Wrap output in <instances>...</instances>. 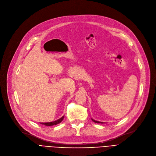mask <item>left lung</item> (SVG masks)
Segmentation results:
<instances>
[{
  "mask_svg": "<svg viewBox=\"0 0 156 156\" xmlns=\"http://www.w3.org/2000/svg\"><path fill=\"white\" fill-rule=\"evenodd\" d=\"M92 120L94 121V122H96V123H103V122H100V121H95V120H94V119H92Z\"/></svg>",
  "mask_w": 156,
  "mask_h": 156,
  "instance_id": "obj_1",
  "label": "left lung"
}]
</instances>
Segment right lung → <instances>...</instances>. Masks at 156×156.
I'll list each match as a JSON object with an SVG mask.
<instances>
[{
    "mask_svg": "<svg viewBox=\"0 0 156 156\" xmlns=\"http://www.w3.org/2000/svg\"><path fill=\"white\" fill-rule=\"evenodd\" d=\"M64 118V116H62L61 118H59V119H57L56 121H52V122H40V124L42 125H44L45 126H53V125H57L60 123V122L63 120Z\"/></svg>",
    "mask_w": 156,
    "mask_h": 156,
    "instance_id": "obj_1",
    "label": "right lung"
}]
</instances>
